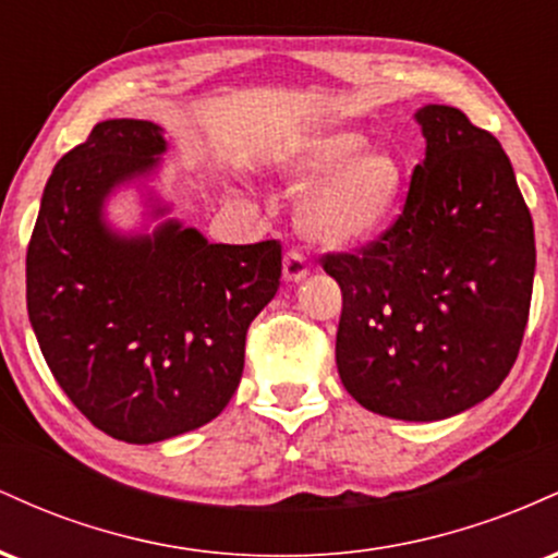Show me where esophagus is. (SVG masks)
I'll return each instance as SVG.
<instances>
[{
    "mask_svg": "<svg viewBox=\"0 0 558 558\" xmlns=\"http://www.w3.org/2000/svg\"><path fill=\"white\" fill-rule=\"evenodd\" d=\"M310 275V267H306V259L301 257L299 252H288L283 259V278L288 283H301V280Z\"/></svg>",
    "mask_w": 558,
    "mask_h": 558,
    "instance_id": "1",
    "label": "esophagus"
}]
</instances>
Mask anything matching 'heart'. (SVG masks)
I'll use <instances>...</instances> for the list:
<instances>
[{
  "label": "heart",
  "mask_w": 558,
  "mask_h": 558,
  "mask_svg": "<svg viewBox=\"0 0 558 558\" xmlns=\"http://www.w3.org/2000/svg\"><path fill=\"white\" fill-rule=\"evenodd\" d=\"M265 168L286 191H303L296 228L325 248L369 241L388 222L403 189V168L393 151L364 146L345 128H323L288 138L267 151Z\"/></svg>",
  "instance_id": "heart-1"
}]
</instances>
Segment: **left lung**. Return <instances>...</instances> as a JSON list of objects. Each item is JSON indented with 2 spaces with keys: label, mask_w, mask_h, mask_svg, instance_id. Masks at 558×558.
<instances>
[{
  "label": "left lung",
  "mask_w": 558,
  "mask_h": 558,
  "mask_svg": "<svg viewBox=\"0 0 558 558\" xmlns=\"http://www.w3.org/2000/svg\"><path fill=\"white\" fill-rule=\"evenodd\" d=\"M425 159L399 220L328 254L343 312L336 364L369 412L435 422L485 401L520 354L535 278L533 217L496 138L457 107L414 112Z\"/></svg>",
  "instance_id": "left-lung-1"
}]
</instances>
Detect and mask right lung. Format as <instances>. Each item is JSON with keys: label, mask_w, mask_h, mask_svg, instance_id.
<instances>
[{"label": "right lung", "mask_w": 558, "mask_h": 558, "mask_svg": "<svg viewBox=\"0 0 558 558\" xmlns=\"http://www.w3.org/2000/svg\"><path fill=\"white\" fill-rule=\"evenodd\" d=\"M165 151L149 120L96 123L54 165L25 257L31 328L54 380L125 444L175 438L228 407L248 325L283 270L278 241L209 243L170 217L172 204L149 185ZM123 187L145 198L138 231L106 220Z\"/></svg>", "instance_id": "obj_1"}]
</instances>
